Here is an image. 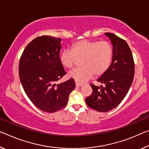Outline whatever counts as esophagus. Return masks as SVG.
<instances>
[{
    "mask_svg": "<svg viewBox=\"0 0 149 149\" xmlns=\"http://www.w3.org/2000/svg\"><path fill=\"white\" fill-rule=\"evenodd\" d=\"M75 86H76V87H81L82 86V84L78 83V82H75Z\"/></svg>",
    "mask_w": 149,
    "mask_h": 149,
    "instance_id": "1",
    "label": "esophagus"
}]
</instances>
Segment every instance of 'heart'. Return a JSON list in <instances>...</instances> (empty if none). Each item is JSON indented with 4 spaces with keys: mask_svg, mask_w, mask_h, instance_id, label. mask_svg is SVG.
Here are the masks:
<instances>
[{
    "mask_svg": "<svg viewBox=\"0 0 149 149\" xmlns=\"http://www.w3.org/2000/svg\"><path fill=\"white\" fill-rule=\"evenodd\" d=\"M113 56V47L106 41H90L87 40L75 42L71 51L64 49L60 56L62 65L72 69L81 60V68L70 72L69 77L78 83H84L94 74L101 76L107 72Z\"/></svg>",
    "mask_w": 149,
    "mask_h": 149,
    "instance_id": "obj_1",
    "label": "heart"
}]
</instances>
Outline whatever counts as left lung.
<instances>
[{
    "mask_svg": "<svg viewBox=\"0 0 149 149\" xmlns=\"http://www.w3.org/2000/svg\"><path fill=\"white\" fill-rule=\"evenodd\" d=\"M113 44L111 64L97 81L101 87L91 84L92 94L86 99L89 107L100 112H107L120 104L133 83L134 63L131 50L125 40L111 33H105Z\"/></svg>",
    "mask_w": 149,
    "mask_h": 149,
    "instance_id": "8db88e82",
    "label": "left lung"
}]
</instances>
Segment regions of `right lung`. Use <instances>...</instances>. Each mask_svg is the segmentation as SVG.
Wrapping results in <instances>:
<instances>
[{
  "instance_id": "1",
  "label": "right lung",
  "mask_w": 149,
  "mask_h": 149,
  "mask_svg": "<svg viewBox=\"0 0 149 149\" xmlns=\"http://www.w3.org/2000/svg\"><path fill=\"white\" fill-rule=\"evenodd\" d=\"M60 38L38 36L27 45L20 59L18 72L24 90L33 104L47 113L64 107L75 87L72 78L56 84L66 74L60 61Z\"/></svg>"
}]
</instances>
